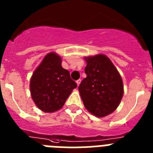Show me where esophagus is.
<instances>
[{
    "instance_id": "obj_1",
    "label": "esophagus",
    "mask_w": 153,
    "mask_h": 153,
    "mask_svg": "<svg viewBox=\"0 0 153 153\" xmlns=\"http://www.w3.org/2000/svg\"><path fill=\"white\" fill-rule=\"evenodd\" d=\"M76 84H77V86H79V83H80V82H81V79H78V80H76Z\"/></svg>"
}]
</instances>
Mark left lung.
Returning <instances> with one entry per match:
<instances>
[{"mask_svg":"<svg viewBox=\"0 0 153 153\" xmlns=\"http://www.w3.org/2000/svg\"><path fill=\"white\" fill-rule=\"evenodd\" d=\"M86 77L79 90L84 106L97 117L113 113L123 96L121 76L112 61L104 54L86 56Z\"/></svg>","mask_w":153,"mask_h":153,"instance_id":"left-lung-1","label":"left lung"}]
</instances>
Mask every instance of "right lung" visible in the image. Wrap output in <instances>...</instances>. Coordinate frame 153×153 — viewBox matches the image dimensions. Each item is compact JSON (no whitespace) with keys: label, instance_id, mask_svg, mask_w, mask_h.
<instances>
[{"label":"right lung","instance_id":"obj_1","mask_svg":"<svg viewBox=\"0 0 153 153\" xmlns=\"http://www.w3.org/2000/svg\"><path fill=\"white\" fill-rule=\"evenodd\" d=\"M61 57L51 52L44 56L34 70L30 82L31 97L36 106L45 113H53L63 107L76 83L70 72L61 66Z\"/></svg>","mask_w":153,"mask_h":153}]
</instances>
